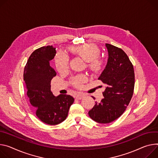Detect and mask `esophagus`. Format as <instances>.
<instances>
[{
	"label": "esophagus",
	"instance_id": "34e87169",
	"mask_svg": "<svg viewBox=\"0 0 158 158\" xmlns=\"http://www.w3.org/2000/svg\"><path fill=\"white\" fill-rule=\"evenodd\" d=\"M84 96V94H82V93H77L76 95V98L77 99H81L82 98H83Z\"/></svg>",
	"mask_w": 158,
	"mask_h": 158
}]
</instances>
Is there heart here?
<instances>
[{
	"label": "heart",
	"instance_id": "heart-1",
	"mask_svg": "<svg viewBox=\"0 0 158 158\" xmlns=\"http://www.w3.org/2000/svg\"><path fill=\"white\" fill-rule=\"evenodd\" d=\"M71 52L81 56L85 62H89L88 66L93 70H96L99 67V62L97 58L99 55V48L93 44H85L79 47H71ZM69 59L67 54L64 52L57 53L55 57L56 67L60 73L66 70L69 67ZM85 80L84 76H79L73 80V83L76 86H80L82 82Z\"/></svg>",
	"mask_w": 158,
	"mask_h": 158
}]
</instances>
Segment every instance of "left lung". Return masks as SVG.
<instances>
[{
	"mask_svg": "<svg viewBox=\"0 0 158 158\" xmlns=\"http://www.w3.org/2000/svg\"><path fill=\"white\" fill-rule=\"evenodd\" d=\"M108 58L98 79L105 85L104 98L89 111L90 118L100 123H108L120 117L134 93L135 75L133 65L121 49L106 44ZM94 99V98H93Z\"/></svg>",
	"mask_w": 158,
	"mask_h": 158,
	"instance_id": "left-lung-1",
	"label": "left lung"
}]
</instances>
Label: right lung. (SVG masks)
Wrapping results in <instances>:
<instances>
[{
  "instance_id": "right-lung-1",
  "label": "right lung",
  "mask_w": 158,
  "mask_h": 158,
  "mask_svg": "<svg viewBox=\"0 0 158 158\" xmlns=\"http://www.w3.org/2000/svg\"><path fill=\"white\" fill-rule=\"evenodd\" d=\"M52 46L41 47L35 50L27 60L24 70V81L27 96L37 117L43 122L54 125L64 121L74 98L67 94L53 95L51 81L56 75L50 61L56 55Z\"/></svg>"
}]
</instances>
